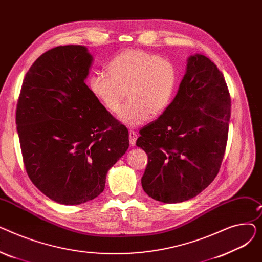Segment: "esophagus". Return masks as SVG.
Instances as JSON below:
<instances>
[{
	"label": "esophagus",
	"instance_id": "34e87169",
	"mask_svg": "<svg viewBox=\"0 0 262 262\" xmlns=\"http://www.w3.org/2000/svg\"><path fill=\"white\" fill-rule=\"evenodd\" d=\"M128 136H129V143H130V145L134 146L136 144V140H137V134L134 130H129Z\"/></svg>",
	"mask_w": 262,
	"mask_h": 262
}]
</instances>
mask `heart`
Here are the masks:
<instances>
[{
	"label": "heart",
	"instance_id": "obj_1",
	"mask_svg": "<svg viewBox=\"0 0 262 262\" xmlns=\"http://www.w3.org/2000/svg\"><path fill=\"white\" fill-rule=\"evenodd\" d=\"M108 74L94 72L88 87L94 98L110 114H118L127 93V104L120 121L127 127H138L150 116L161 115L171 105L178 85L173 62L157 54L138 49L121 51L107 64Z\"/></svg>",
	"mask_w": 262,
	"mask_h": 262
}]
</instances>
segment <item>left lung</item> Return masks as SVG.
<instances>
[{"instance_id":"1","label":"left lung","mask_w":262,"mask_h":262,"mask_svg":"<svg viewBox=\"0 0 262 262\" xmlns=\"http://www.w3.org/2000/svg\"><path fill=\"white\" fill-rule=\"evenodd\" d=\"M187 61L171 105L136 142L148 158L144 192L168 204L194 198L212 183L228 137L230 95L222 72L201 54Z\"/></svg>"}]
</instances>
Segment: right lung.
Wrapping results in <instances>:
<instances>
[{
  "mask_svg": "<svg viewBox=\"0 0 262 262\" xmlns=\"http://www.w3.org/2000/svg\"><path fill=\"white\" fill-rule=\"evenodd\" d=\"M93 57L84 46L43 53L27 71L16 124L32 183L62 205L104 191L108 170L128 148V130L98 102L85 79Z\"/></svg>",
  "mask_w": 262,
  "mask_h": 262,
  "instance_id": "obj_1",
  "label": "right lung"
}]
</instances>
